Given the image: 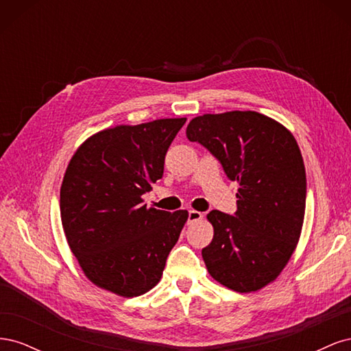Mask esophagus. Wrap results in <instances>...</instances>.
I'll return each mask as SVG.
<instances>
[{
  "mask_svg": "<svg viewBox=\"0 0 351 351\" xmlns=\"http://www.w3.org/2000/svg\"><path fill=\"white\" fill-rule=\"evenodd\" d=\"M202 217H204V215H202V212L192 209V210H189V218H187V221H189V222H195V221L202 219Z\"/></svg>",
  "mask_w": 351,
  "mask_h": 351,
  "instance_id": "esophagus-1",
  "label": "esophagus"
}]
</instances>
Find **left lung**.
Returning a JSON list of instances; mask_svg holds the SVG:
<instances>
[{"label": "left lung", "instance_id": "obj_1", "mask_svg": "<svg viewBox=\"0 0 351 351\" xmlns=\"http://www.w3.org/2000/svg\"><path fill=\"white\" fill-rule=\"evenodd\" d=\"M187 139L204 145L239 183L234 215L210 210L214 239L205 249L210 277L239 293L278 277L299 243L306 208V171L294 136L256 111L204 114Z\"/></svg>", "mask_w": 351, "mask_h": 351}]
</instances>
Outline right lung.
<instances>
[{
  "label": "right lung",
  "mask_w": 351,
  "mask_h": 351,
  "mask_svg": "<svg viewBox=\"0 0 351 351\" xmlns=\"http://www.w3.org/2000/svg\"><path fill=\"white\" fill-rule=\"evenodd\" d=\"M186 119L115 125L74 152L60 190L61 222L84 275L99 289L136 297L159 282L189 212L146 208L165 154Z\"/></svg>",
  "instance_id": "right-lung-1"
}]
</instances>
